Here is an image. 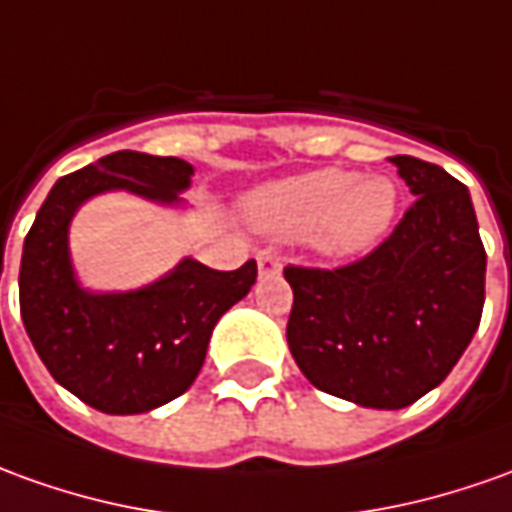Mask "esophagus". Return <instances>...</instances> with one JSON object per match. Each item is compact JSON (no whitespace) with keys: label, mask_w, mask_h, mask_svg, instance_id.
<instances>
[{"label":"esophagus","mask_w":512,"mask_h":512,"mask_svg":"<svg viewBox=\"0 0 512 512\" xmlns=\"http://www.w3.org/2000/svg\"><path fill=\"white\" fill-rule=\"evenodd\" d=\"M256 264H259V276H278L281 273V259L270 250H259L256 253Z\"/></svg>","instance_id":"esophagus-1"}]
</instances>
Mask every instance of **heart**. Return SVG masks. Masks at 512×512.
<instances>
[{
  "mask_svg": "<svg viewBox=\"0 0 512 512\" xmlns=\"http://www.w3.org/2000/svg\"><path fill=\"white\" fill-rule=\"evenodd\" d=\"M401 192L390 175L312 169L262 183L242 200L253 231L273 239H303L326 259H351L373 250L396 222Z\"/></svg>",
  "mask_w": 512,
  "mask_h": 512,
  "instance_id": "obj_1",
  "label": "heart"
}]
</instances>
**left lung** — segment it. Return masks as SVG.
I'll use <instances>...</instances> for the list:
<instances>
[{"mask_svg":"<svg viewBox=\"0 0 512 512\" xmlns=\"http://www.w3.org/2000/svg\"><path fill=\"white\" fill-rule=\"evenodd\" d=\"M415 203L390 239L340 270L287 267V343L317 390L401 410L435 390L479 329L485 248L463 183L412 155L390 158Z\"/></svg>","mask_w":512,"mask_h":512,"instance_id":"8db88e82","label":"left lung"}]
</instances>
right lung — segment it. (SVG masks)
Masks as SVG:
<instances>
[{
  "instance_id": "1",
  "label": "right lung",
  "mask_w": 512,
  "mask_h": 512,
  "mask_svg": "<svg viewBox=\"0 0 512 512\" xmlns=\"http://www.w3.org/2000/svg\"><path fill=\"white\" fill-rule=\"evenodd\" d=\"M195 167L172 155L119 150L52 186L24 239L19 301L24 329L52 379L108 415H139L186 393L211 331L256 284V262L220 273L183 256L139 290H86L74 273L69 228L91 197L128 192L183 209ZM5 267V245H2Z\"/></svg>"
}]
</instances>
